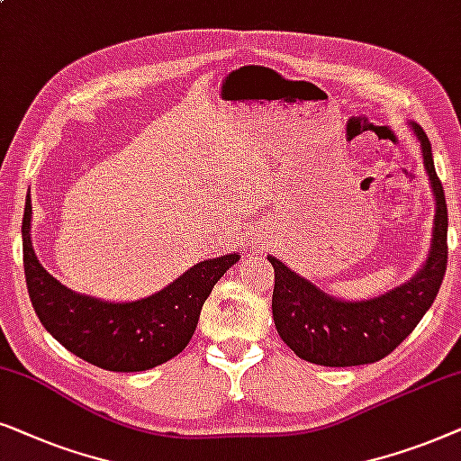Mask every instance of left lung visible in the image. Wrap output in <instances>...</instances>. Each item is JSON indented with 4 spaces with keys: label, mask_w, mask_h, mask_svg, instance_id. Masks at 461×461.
<instances>
[{
    "label": "left lung",
    "mask_w": 461,
    "mask_h": 461,
    "mask_svg": "<svg viewBox=\"0 0 461 461\" xmlns=\"http://www.w3.org/2000/svg\"><path fill=\"white\" fill-rule=\"evenodd\" d=\"M421 145L423 167L430 176L437 219L426 266L407 285L366 302H339L312 282L267 257L274 266L272 312L282 341L299 358L324 366H356L382 360L401 346L430 310L447 272V202L434 170L432 147L420 124H413Z\"/></svg>",
    "instance_id": "obj_1"
}]
</instances>
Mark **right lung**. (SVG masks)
<instances>
[{
    "label": "right lung",
    "mask_w": 461,
    "mask_h": 461,
    "mask_svg": "<svg viewBox=\"0 0 461 461\" xmlns=\"http://www.w3.org/2000/svg\"><path fill=\"white\" fill-rule=\"evenodd\" d=\"M238 259L234 253L195 263L139 302H101L69 291L46 272L31 247V204L24 208L23 263L35 314L69 352L105 371H147L183 352L212 286Z\"/></svg>",
    "instance_id": "add662e5"
}]
</instances>
